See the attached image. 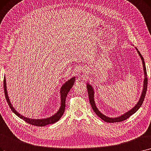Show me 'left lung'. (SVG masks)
Returning a JSON list of instances; mask_svg holds the SVG:
<instances>
[{"label": "left lung", "instance_id": "obj_1", "mask_svg": "<svg viewBox=\"0 0 151 151\" xmlns=\"http://www.w3.org/2000/svg\"><path fill=\"white\" fill-rule=\"evenodd\" d=\"M135 49H136L137 53H138L139 55L141 57V59L142 60V66H143V70H144V74H145V79H144L143 88H142V91L141 93V97L139 98L138 102H137V104L135 105L133 108H132V109L129 110V111H128V112H127L126 113L123 114V115H122L119 116L115 117V118H111V117H109L107 116H106L100 112L99 109H97V107L96 106V103H95V101H94V91L93 87L89 83H87V84H86L88 92V95H89V102L91 105V107H92V108H93L94 112L96 113V114L98 116L100 117L101 119L102 120H103L104 122H107V123H115V122H122L123 120H127V119H128V118L131 115H132L135 112H136L137 110H138V109L140 108V107L141 106V105L142 104L144 100H145V96H146V94L147 87V78L146 68L145 60H144L142 56L141 55L139 51L137 50V49L136 47H135Z\"/></svg>", "mask_w": 151, "mask_h": 151}]
</instances>
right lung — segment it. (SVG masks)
<instances>
[{
    "mask_svg": "<svg viewBox=\"0 0 151 151\" xmlns=\"http://www.w3.org/2000/svg\"><path fill=\"white\" fill-rule=\"evenodd\" d=\"M75 81V77L73 76L71 78H70V79L68 80L67 81L65 82L61 87L60 91L61 105L59 109H58V110L57 112V113H55L54 115H52L50 117L46 118V119H30V118L24 116L20 114H19L15 109V108L13 107L12 104H11L10 101L9 99L7 91H6V84L5 76L4 77V93H5L6 100L7 101L9 106L11 109V110H12L13 112H14L15 115H17L18 117L20 118V119H23L28 123L32 124V125H35L37 127H44L45 125H47L49 124H53L60 120V119L63 115L65 109V101H66V97L67 96L69 91L71 89L72 87H73Z\"/></svg>",
    "mask_w": 151,
    "mask_h": 151,
    "instance_id": "1",
    "label": "right lung"
}]
</instances>
